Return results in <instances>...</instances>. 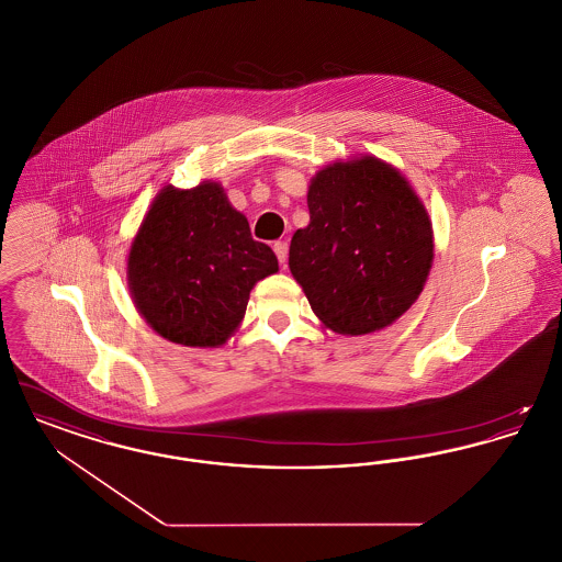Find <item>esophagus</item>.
Wrapping results in <instances>:
<instances>
[{"instance_id":"1","label":"esophagus","mask_w":562,"mask_h":562,"mask_svg":"<svg viewBox=\"0 0 562 562\" xmlns=\"http://www.w3.org/2000/svg\"><path fill=\"white\" fill-rule=\"evenodd\" d=\"M273 252H276V257H278L280 266H282V268H286V259H289V244H286V241H276V244H273Z\"/></svg>"}]
</instances>
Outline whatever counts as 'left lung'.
Listing matches in <instances>:
<instances>
[{"mask_svg": "<svg viewBox=\"0 0 562 562\" xmlns=\"http://www.w3.org/2000/svg\"><path fill=\"white\" fill-rule=\"evenodd\" d=\"M307 209L289 268L322 324L369 335L398 321L434 261L428 211L401 170L373 156L333 161L312 179Z\"/></svg>", "mask_w": 562, "mask_h": 562, "instance_id": "left-lung-1", "label": "left lung"}]
</instances>
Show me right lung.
Wrapping results in <instances>:
<instances>
[{
    "instance_id": "right-lung-1",
    "label": "right lung",
    "mask_w": 562,
    "mask_h": 562,
    "mask_svg": "<svg viewBox=\"0 0 562 562\" xmlns=\"http://www.w3.org/2000/svg\"><path fill=\"white\" fill-rule=\"evenodd\" d=\"M278 271L263 241L223 188L166 186L145 214L131 252L134 307L164 339L188 348L223 346L240 326L252 286Z\"/></svg>"
}]
</instances>
